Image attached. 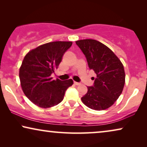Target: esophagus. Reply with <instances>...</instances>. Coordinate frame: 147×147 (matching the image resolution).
I'll list each match as a JSON object with an SVG mask.
<instances>
[{"mask_svg":"<svg viewBox=\"0 0 147 147\" xmlns=\"http://www.w3.org/2000/svg\"><path fill=\"white\" fill-rule=\"evenodd\" d=\"M74 84L76 86H79L80 85V83H79V82H74Z\"/></svg>","mask_w":147,"mask_h":147,"instance_id":"esophagus-1","label":"esophagus"}]
</instances>
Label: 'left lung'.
Listing matches in <instances>:
<instances>
[{
	"label": "left lung",
	"instance_id": "obj_1",
	"mask_svg": "<svg viewBox=\"0 0 147 147\" xmlns=\"http://www.w3.org/2000/svg\"><path fill=\"white\" fill-rule=\"evenodd\" d=\"M85 55L88 66L96 74L93 86L82 101L88 108L103 110L113 105L123 90L125 72L123 64L107 46L94 39L76 41Z\"/></svg>",
	"mask_w": 147,
	"mask_h": 147
}]
</instances>
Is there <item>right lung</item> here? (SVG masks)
Here are the masks:
<instances>
[{
	"mask_svg": "<svg viewBox=\"0 0 147 147\" xmlns=\"http://www.w3.org/2000/svg\"><path fill=\"white\" fill-rule=\"evenodd\" d=\"M71 41H53L31 49L24 57L19 69V78L25 95L35 105L47 108L60 103L66 90L73 85L71 79L53 80Z\"/></svg>",
	"mask_w": 147,
	"mask_h": 147,
	"instance_id": "1",
	"label": "right lung"
}]
</instances>
